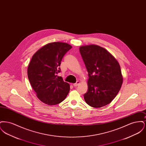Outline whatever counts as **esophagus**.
<instances>
[{
    "label": "esophagus",
    "mask_w": 146,
    "mask_h": 146,
    "mask_svg": "<svg viewBox=\"0 0 146 146\" xmlns=\"http://www.w3.org/2000/svg\"><path fill=\"white\" fill-rule=\"evenodd\" d=\"M79 84V81H77L76 82V83L73 84V85L74 87H76V86H78Z\"/></svg>",
    "instance_id": "1"
}]
</instances>
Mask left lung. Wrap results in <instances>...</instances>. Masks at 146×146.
I'll use <instances>...</instances> for the list:
<instances>
[{"mask_svg": "<svg viewBox=\"0 0 146 146\" xmlns=\"http://www.w3.org/2000/svg\"><path fill=\"white\" fill-rule=\"evenodd\" d=\"M80 54L88 72V90L84 95L87 104L100 108L116 97L123 82L118 61L106 49L96 45L81 46Z\"/></svg>", "mask_w": 146, "mask_h": 146, "instance_id": "8db88e82", "label": "left lung"}]
</instances>
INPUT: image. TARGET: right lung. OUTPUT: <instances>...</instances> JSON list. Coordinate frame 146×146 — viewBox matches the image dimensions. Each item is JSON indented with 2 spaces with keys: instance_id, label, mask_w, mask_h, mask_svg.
<instances>
[{
  "instance_id": "1",
  "label": "right lung",
  "mask_w": 146,
  "mask_h": 146,
  "mask_svg": "<svg viewBox=\"0 0 146 146\" xmlns=\"http://www.w3.org/2000/svg\"><path fill=\"white\" fill-rule=\"evenodd\" d=\"M72 48L66 42H50L32 56L28 64V79L36 97L42 102L55 105L67 97L70 84L57 74L60 72L63 57Z\"/></svg>"
}]
</instances>
